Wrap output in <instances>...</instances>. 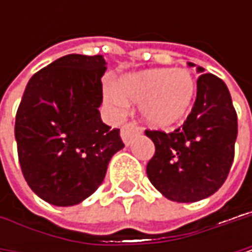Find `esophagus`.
<instances>
[{
    "instance_id": "obj_1",
    "label": "esophagus",
    "mask_w": 252,
    "mask_h": 252,
    "mask_svg": "<svg viewBox=\"0 0 252 252\" xmlns=\"http://www.w3.org/2000/svg\"><path fill=\"white\" fill-rule=\"evenodd\" d=\"M140 132H141V129L138 126H135V124H132V123H129V124H126V126L121 128V138H123V141L126 143V146H128L132 141V138L135 135H138Z\"/></svg>"
}]
</instances>
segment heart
I'll list each match as a JSON object with an SVG mask.
<instances>
[{
    "instance_id": "obj_1",
    "label": "heart",
    "mask_w": 252,
    "mask_h": 252,
    "mask_svg": "<svg viewBox=\"0 0 252 252\" xmlns=\"http://www.w3.org/2000/svg\"><path fill=\"white\" fill-rule=\"evenodd\" d=\"M105 94L118 108L126 103L140 105L144 124L169 129L189 115L197 96V80L185 68H153L123 76L118 90L108 87Z\"/></svg>"
}]
</instances>
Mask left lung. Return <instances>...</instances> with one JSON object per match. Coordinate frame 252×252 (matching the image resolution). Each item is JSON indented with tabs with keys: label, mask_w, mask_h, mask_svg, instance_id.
Instances as JSON below:
<instances>
[{
	"label": "left lung",
	"mask_w": 252,
	"mask_h": 252,
	"mask_svg": "<svg viewBox=\"0 0 252 252\" xmlns=\"http://www.w3.org/2000/svg\"><path fill=\"white\" fill-rule=\"evenodd\" d=\"M189 67L195 64L188 63ZM197 80V97L191 114L174 132L146 131L155 143V156L146 172L153 187L168 200L194 203L213 195L230 171L238 118L226 84L215 74Z\"/></svg>",
	"instance_id": "obj_1"
}]
</instances>
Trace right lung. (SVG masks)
Instances as JSON below:
<instances>
[{
	"mask_svg": "<svg viewBox=\"0 0 252 252\" xmlns=\"http://www.w3.org/2000/svg\"><path fill=\"white\" fill-rule=\"evenodd\" d=\"M105 71L102 55L70 54L26 86L14 126L19 162L32 191L49 204L68 207L90 197L124 147L120 129L100 120Z\"/></svg>",
	"mask_w": 252,
	"mask_h": 252,
	"instance_id": "obj_1",
	"label": "right lung"
}]
</instances>
